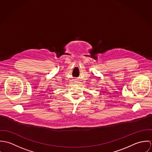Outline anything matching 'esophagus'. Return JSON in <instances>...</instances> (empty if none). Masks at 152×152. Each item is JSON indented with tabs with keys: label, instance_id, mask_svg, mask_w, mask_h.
Returning a JSON list of instances; mask_svg holds the SVG:
<instances>
[{
	"label": "esophagus",
	"instance_id": "esophagus-1",
	"mask_svg": "<svg viewBox=\"0 0 152 152\" xmlns=\"http://www.w3.org/2000/svg\"><path fill=\"white\" fill-rule=\"evenodd\" d=\"M75 83H79V80H77H77H75Z\"/></svg>",
	"mask_w": 152,
	"mask_h": 152
}]
</instances>
